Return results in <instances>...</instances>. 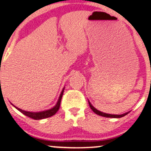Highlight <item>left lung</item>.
Segmentation results:
<instances>
[{"label":"left lung","mask_w":151,"mask_h":151,"mask_svg":"<svg viewBox=\"0 0 151 151\" xmlns=\"http://www.w3.org/2000/svg\"><path fill=\"white\" fill-rule=\"evenodd\" d=\"M89 104L90 108L91 109V110H92L94 112L95 114H97V115L101 116H104V117H108V118H121V117L124 116H126V114H128V113H126V114H121V115H113V114H105V113H103V112L99 111H98L97 109H95L94 107H93V106L91 104V103H90L89 101Z\"/></svg>","instance_id":"left-lung-1"}]
</instances>
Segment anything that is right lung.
<instances>
[{
	"label": "right lung",
	"mask_w": 151,
	"mask_h": 151,
	"mask_svg": "<svg viewBox=\"0 0 151 151\" xmlns=\"http://www.w3.org/2000/svg\"><path fill=\"white\" fill-rule=\"evenodd\" d=\"M63 92H64V89L62 91L60 97H59L58 101V103H57V104L55 105V107H53L52 109H50V110H47V111H45L37 112V113H35V112L26 111L22 110V109H19L16 106H15V107L18 109V111H20L22 114H23L24 115L30 117L32 119H35V120H40V119H45V118L50 117V116H52L55 115V114L57 113V111L59 110V109H60V102H61L62 95H63Z\"/></svg>",
	"instance_id": "add662e5"
}]
</instances>
